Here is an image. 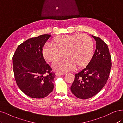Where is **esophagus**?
<instances>
[{
  "mask_svg": "<svg viewBox=\"0 0 123 123\" xmlns=\"http://www.w3.org/2000/svg\"><path fill=\"white\" fill-rule=\"evenodd\" d=\"M55 74L56 75V76H59V75H64L65 73H62V72H56L55 73Z\"/></svg>",
  "mask_w": 123,
  "mask_h": 123,
  "instance_id": "34e87169",
  "label": "esophagus"
}]
</instances>
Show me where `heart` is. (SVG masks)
I'll use <instances>...</instances> for the list:
<instances>
[{
    "instance_id": "obj_1",
    "label": "heart",
    "mask_w": 123,
    "mask_h": 123,
    "mask_svg": "<svg viewBox=\"0 0 123 123\" xmlns=\"http://www.w3.org/2000/svg\"><path fill=\"white\" fill-rule=\"evenodd\" d=\"M94 43L87 34L62 35L55 38L52 45L46 44L42 54L44 60L49 62L57 60L63 52L64 59L57 61L54 68L66 72L76 68H81L87 65L93 57Z\"/></svg>"
}]
</instances>
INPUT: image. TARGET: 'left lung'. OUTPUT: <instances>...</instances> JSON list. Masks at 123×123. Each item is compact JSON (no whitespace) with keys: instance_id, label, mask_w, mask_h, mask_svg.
<instances>
[{"instance_id":"1","label":"left lung","mask_w":123,"mask_h":123,"mask_svg":"<svg viewBox=\"0 0 123 123\" xmlns=\"http://www.w3.org/2000/svg\"><path fill=\"white\" fill-rule=\"evenodd\" d=\"M96 42V49L88 64L75 74L70 87L72 92L79 98L87 99L100 92L109 76L111 58L108 47L99 37L92 35Z\"/></svg>"}]
</instances>
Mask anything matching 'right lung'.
Listing matches in <instances>:
<instances>
[{
  "label": "right lung",
  "instance_id": "1",
  "mask_svg": "<svg viewBox=\"0 0 123 123\" xmlns=\"http://www.w3.org/2000/svg\"><path fill=\"white\" fill-rule=\"evenodd\" d=\"M50 35L31 38L20 44L13 57V71L19 88L27 96L42 98L52 92L55 73L43 58L42 50Z\"/></svg>",
  "mask_w": 123,
  "mask_h": 123
}]
</instances>
